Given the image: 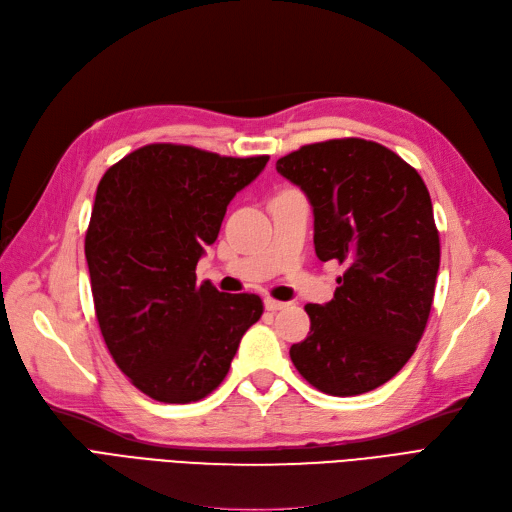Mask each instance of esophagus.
Returning a JSON list of instances; mask_svg holds the SVG:
<instances>
[{
    "label": "esophagus",
    "mask_w": 512,
    "mask_h": 512,
    "mask_svg": "<svg viewBox=\"0 0 512 512\" xmlns=\"http://www.w3.org/2000/svg\"><path fill=\"white\" fill-rule=\"evenodd\" d=\"M266 308H268L270 312H276V310H282V308H287V304H285V301H278V299L266 297Z\"/></svg>",
    "instance_id": "obj_1"
}]
</instances>
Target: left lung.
<instances>
[{"mask_svg": "<svg viewBox=\"0 0 512 512\" xmlns=\"http://www.w3.org/2000/svg\"><path fill=\"white\" fill-rule=\"evenodd\" d=\"M276 170L312 204L316 257L346 266L333 299L306 306L310 333L291 361L331 396L380 388L418 348L432 308L441 244L428 189L394 151L354 137L299 147Z\"/></svg>", "mask_w": 512, "mask_h": 512, "instance_id": "1", "label": "left lung"}]
</instances>
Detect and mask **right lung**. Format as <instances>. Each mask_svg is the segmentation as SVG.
I'll return each instance as SVG.
<instances>
[{
	"instance_id": "add662e5",
	"label": "right lung",
	"mask_w": 512,
	"mask_h": 512,
	"mask_svg": "<svg viewBox=\"0 0 512 512\" xmlns=\"http://www.w3.org/2000/svg\"><path fill=\"white\" fill-rule=\"evenodd\" d=\"M268 160L151 143L97 187L84 244L94 312L113 361L149 399L183 405L211 394L263 314L259 295L198 285L196 266L227 204Z\"/></svg>"
}]
</instances>
